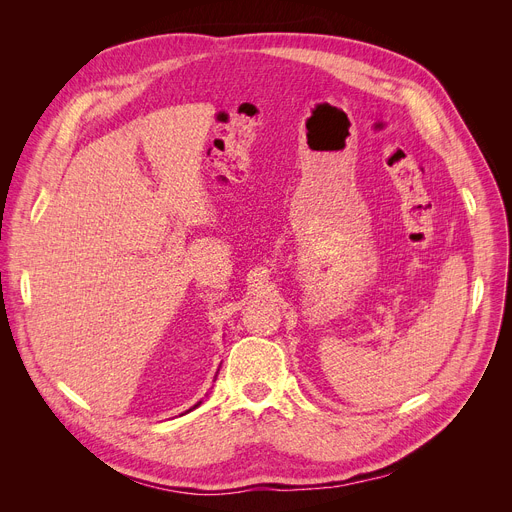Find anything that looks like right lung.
I'll return each instance as SVG.
<instances>
[{
    "instance_id": "obj_1",
    "label": "right lung",
    "mask_w": 512,
    "mask_h": 512,
    "mask_svg": "<svg viewBox=\"0 0 512 512\" xmlns=\"http://www.w3.org/2000/svg\"><path fill=\"white\" fill-rule=\"evenodd\" d=\"M199 405H201V402H197V405H195V407H199ZM195 407H193V409H195Z\"/></svg>"
}]
</instances>
